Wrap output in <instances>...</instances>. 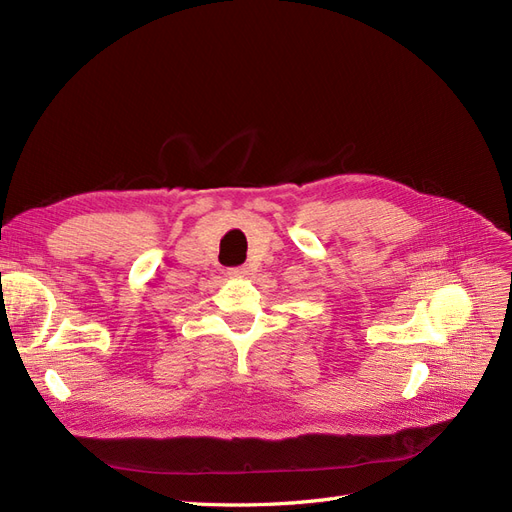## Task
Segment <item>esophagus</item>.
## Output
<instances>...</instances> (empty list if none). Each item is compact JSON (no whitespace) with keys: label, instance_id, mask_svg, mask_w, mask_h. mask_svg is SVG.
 I'll list each match as a JSON object with an SVG mask.
<instances>
[{"label":"esophagus","instance_id":"obj_1","mask_svg":"<svg viewBox=\"0 0 512 512\" xmlns=\"http://www.w3.org/2000/svg\"><path fill=\"white\" fill-rule=\"evenodd\" d=\"M228 275H230V277H247V275H250V267H247V265L230 267V269H228Z\"/></svg>","mask_w":512,"mask_h":512}]
</instances>
